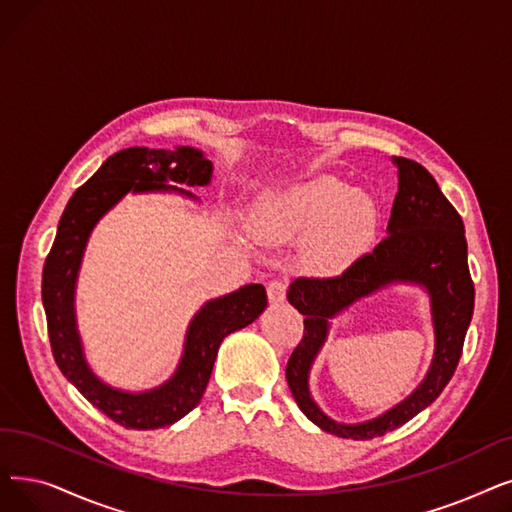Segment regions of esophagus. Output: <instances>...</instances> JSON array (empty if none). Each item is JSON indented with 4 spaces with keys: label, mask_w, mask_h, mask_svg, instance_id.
Masks as SVG:
<instances>
[{
    "label": "esophagus",
    "mask_w": 512,
    "mask_h": 512,
    "mask_svg": "<svg viewBox=\"0 0 512 512\" xmlns=\"http://www.w3.org/2000/svg\"><path fill=\"white\" fill-rule=\"evenodd\" d=\"M286 291H288V284L284 280H272L268 284V299H270V303H282L286 299Z\"/></svg>",
    "instance_id": "obj_1"
}]
</instances>
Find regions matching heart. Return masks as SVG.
I'll list each match as a JSON object with an SVG mask.
<instances>
[{"mask_svg": "<svg viewBox=\"0 0 512 512\" xmlns=\"http://www.w3.org/2000/svg\"><path fill=\"white\" fill-rule=\"evenodd\" d=\"M379 228V207L332 175H318L265 194L253 213L259 240L278 244L305 236L303 259L316 272H337L358 257Z\"/></svg>", "mask_w": 512, "mask_h": 512, "instance_id": "1", "label": "heart"}]
</instances>
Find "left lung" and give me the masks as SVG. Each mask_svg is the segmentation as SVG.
<instances>
[{"mask_svg": "<svg viewBox=\"0 0 512 512\" xmlns=\"http://www.w3.org/2000/svg\"><path fill=\"white\" fill-rule=\"evenodd\" d=\"M395 163L399 169V190L393 201L387 236L339 276H301L286 295L299 314L305 316L303 339L286 364L288 387L311 422L326 433L345 439L381 437L402 427L435 402L456 372L475 307V286L466 261L462 217L425 167L404 157H395ZM397 279L418 281L432 295L436 324L432 370L407 402L387 415L362 426H341L328 419L310 399L306 389L308 366L323 342L328 317L355 298Z\"/></svg>", "mask_w": 512, "mask_h": 512, "instance_id": "8db88e82", "label": "left lung"}]
</instances>
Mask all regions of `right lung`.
<instances>
[{
    "instance_id": "add662e5",
    "label": "right lung",
    "mask_w": 512,
    "mask_h": 512,
    "mask_svg": "<svg viewBox=\"0 0 512 512\" xmlns=\"http://www.w3.org/2000/svg\"><path fill=\"white\" fill-rule=\"evenodd\" d=\"M209 180L211 161L194 148H125L108 157L90 180L75 190L60 217L54 244L43 263L41 299L54 360L87 402L121 427L159 429L194 410L211 379L221 341L230 332L251 324L268 305L263 284H247L232 295L209 301L188 328L184 358L175 376L163 387L148 393L131 395L106 387L83 360L75 328L73 295L85 242L96 221L129 190H169L163 182L205 186ZM180 192L184 190L180 188Z\"/></svg>"
}]
</instances>
